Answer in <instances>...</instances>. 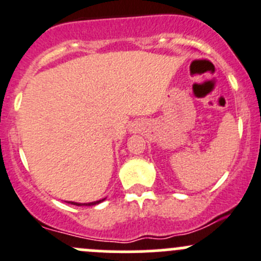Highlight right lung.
Instances as JSON below:
<instances>
[{"instance_id":"obj_1","label":"right lung","mask_w":261,"mask_h":261,"mask_svg":"<svg viewBox=\"0 0 261 261\" xmlns=\"http://www.w3.org/2000/svg\"><path fill=\"white\" fill-rule=\"evenodd\" d=\"M100 201H103V200H99V201H94V203H88V204H80V203H74V201H70V204H72V205H77V206H82V205H88V206H92V205H95V204H99Z\"/></svg>"}]
</instances>
